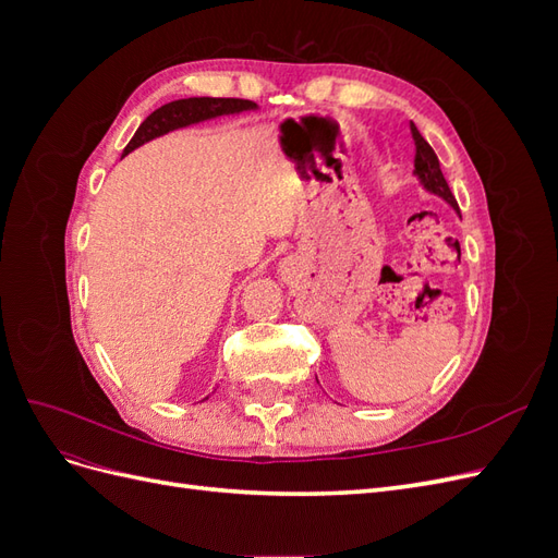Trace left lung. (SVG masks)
Here are the masks:
<instances>
[{"label": "left lung", "instance_id": "obj_1", "mask_svg": "<svg viewBox=\"0 0 558 558\" xmlns=\"http://www.w3.org/2000/svg\"><path fill=\"white\" fill-rule=\"evenodd\" d=\"M412 137H414V144H416V158H414V177L418 181L421 189H424L426 193L435 195L445 199L447 205L461 216L459 211V205H456V197L451 195L449 191V183L440 170V160H437L435 150L430 148V144L421 137V132L416 130V125L412 123Z\"/></svg>", "mask_w": 558, "mask_h": 558}]
</instances>
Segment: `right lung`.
<instances>
[{"mask_svg": "<svg viewBox=\"0 0 558 558\" xmlns=\"http://www.w3.org/2000/svg\"><path fill=\"white\" fill-rule=\"evenodd\" d=\"M244 111H258L256 102L248 99H232V97H189V99H174L170 105H162L134 132V137L125 146L123 156L132 154L134 148L144 146L150 140H158L167 132H174L189 125H197L205 121H214L221 116H238ZM209 398V396H207ZM205 398V400H207Z\"/></svg>", "mask_w": 558, "mask_h": 558, "instance_id": "obj_1", "label": "right lung"}]
</instances>
